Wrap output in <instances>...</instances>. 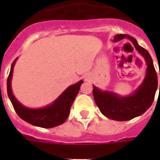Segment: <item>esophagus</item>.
I'll return each instance as SVG.
<instances>
[{
	"mask_svg": "<svg viewBox=\"0 0 160 160\" xmlns=\"http://www.w3.org/2000/svg\"><path fill=\"white\" fill-rule=\"evenodd\" d=\"M91 80V76L90 75H86L85 76V81H90Z\"/></svg>",
	"mask_w": 160,
	"mask_h": 160,
	"instance_id": "obj_1",
	"label": "esophagus"
}]
</instances>
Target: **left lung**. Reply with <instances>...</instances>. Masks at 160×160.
I'll return each mask as SVG.
<instances>
[{
	"mask_svg": "<svg viewBox=\"0 0 160 160\" xmlns=\"http://www.w3.org/2000/svg\"><path fill=\"white\" fill-rule=\"evenodd\" d=\"M124 38L131 41L146 63V74L141 85L134 93L127 96H121L113 91L101 90L93 85L94 99L100 112L107 118L118 121H126L144 114L151 106L158 88V77L149 52L139 46L134 37L125 34L116 35L114 41L117 42Z\"/></svg>",
	"mask_w": 160,
	"mask_h": 160,
	"instance_id": "1",
	"label": "left lung"
}]
</instances>
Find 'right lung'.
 Masks as SVG:
<instances>
[{
	"instance_id": "add662e5",
	"label": "right lung",
	"mask_w": 160,
	"mask_h": 160,
	"mask_svg": "<svg viewBox=\"0 0 160 160\" xmlns=\"http://www.w3.org/2000/svg\"><path fill=\"white\" fill-rule=\"evenodd\" d=\"M17 59L18 58H16L12 63L7 79V94L16 114L21 119L29 124L41 128H53L62 124L69 116L70 107L77 96L83 80H80L76 84L70 85L51 105L39 109L28 108L21 105L16 100L11 89L13 69Z\"/></svg>"
}]
</instances>
